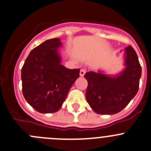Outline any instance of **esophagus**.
<instances>
[{
    "instance_id": "obj_1",
    "label": "esophagus",
    "mask_w": 151,
    "mask_h": 151,
    "mask_svg": "<svg viewBox=\"0 0 151 151\" xmlns=\"http://www.w3.org/2000/svg\"><path fill=\"white\" fill-rule=\"evenodd\" d=\"M85 73H86V71L84 70H80V73H79V75H80V76H81V77H83L84 76V74H85Z\"/></svg>"
}]
</instances>
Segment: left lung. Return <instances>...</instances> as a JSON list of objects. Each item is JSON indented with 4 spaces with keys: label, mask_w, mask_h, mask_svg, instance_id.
<instances>
[{
    "label": "left lung",
    "mask_w": 151,
    "mask_h": 151,
    "mask_svg": "<svg viewBox=\"0 0 151 151\" xmlns=\"http://www.w3.org/2000/svg\"><path fill=\"white\" fill-rule=\"evenodd\" d=\"M124 69L116 75L87 72L84 78L88 82L86 99L95 113L116 114L122 110L134 98L139 90L142 67L136 52L130 46L124 50Z\"/></svg>",
    "instance_id": "1"
}]
</instances>
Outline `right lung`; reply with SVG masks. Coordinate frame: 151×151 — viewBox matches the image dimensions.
<instances>
[{
  "instance_id": "add662e5",
  "label": "right lung",
  "mask_w": 151,
  "mask_h": 151,
  "mask_svg": "<svg viewBox=\"0 0 151 151\" xmlns=\"http://www.w3.org/2000/svg\"><path fill=\"white\" fill-rule=\"evenodd\" d=\"M60 38L43 42L30 52L21 70L22 91L29 104L41 113H55L79 77V69L61 64Z\"/></svg>"
}]
</instances>
